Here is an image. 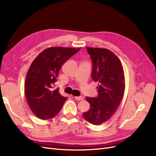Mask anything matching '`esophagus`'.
I'll return each instance as SVG.
<instances>
[{
	"label": "esophagus",
	"instance_id": "1",
	"mask_svg": "<svg viewBox=\"0 0 156 156\" xmlns=\"http://www.w3.org/2000/svg\"><path fill=\"white\" fill-rule=\"evenodd\" d=\"M74 99L77 101H82L83 100V96H75Z\"/></svg>",
	"mask_w": 156,
	"mask_h": 156
}]
</instances>
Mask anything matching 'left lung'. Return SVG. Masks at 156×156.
I'll return each instance as SVG.
<instances>
[{"label": "left lung", "mask_w": 156, "mask_h": 156, "mask_svg": "<svg viewBox=\"0 0 156 156\" xmlns=\"http://www.w3.org/2000/svg\"><path fill=\"white\" fill-rule=\"evenodd\" d=\"M92 62V78L98 82V96L87 97L90 108L83 112L89 123L100 125L110 119L123 98L125 77L119 58L107 49L86 47Z\"/></svg>", "instance_id": "obj_1"}]
</instances>
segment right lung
Listing matches in <instances>:
<instances>
[{
	"label": "right lung",
	"instance_id": "obj_1",
	"mask_svg": "<svg viewBox=\"0 0 156 156\" xmlns=\"http://www.w3.org/2000/svg\"><path fill=\"white\" fill-rule=\"evenodd\" d=\"M80 49L49 48L33 60L26 76L25 94L31 111L37 118L50 119L61 110L67 98L60 95L59 89L53 87L62 65Z\"/></svg>",
	"mask_w": 156,
	"mask_h": 156
}]
</instances>
